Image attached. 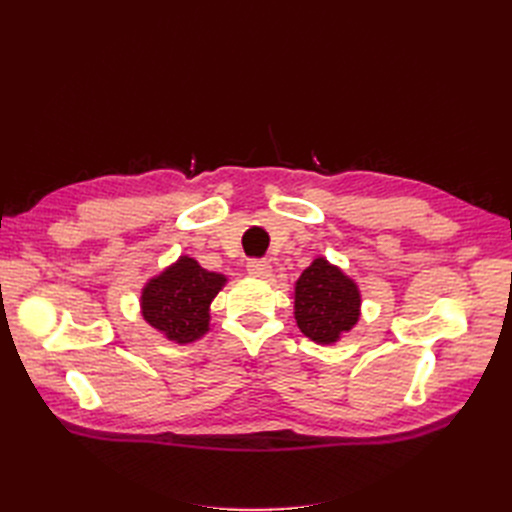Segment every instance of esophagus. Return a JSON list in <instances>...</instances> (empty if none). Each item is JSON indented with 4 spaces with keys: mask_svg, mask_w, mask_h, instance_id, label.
<instances>
[{
    "mask_svg": "<svg viewBox=\"0 0 512 512\" xmlns=\"http://www.w3.org/2000/svg\"><path fill=\"white\" fill-rule=\"evenodd\" d=\"M247 273L252 277H258V280H267L271 275V265L267 260H250L247 262Z\"/></svg>",
    "mask_w": 512,
    "mask_h": 512,
    "instance_id": "34e87169",
    "label": "esophagus"
}]
</instances>
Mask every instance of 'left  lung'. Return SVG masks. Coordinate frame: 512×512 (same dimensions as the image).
<instances>
[{
    "mask_svg": "<svg viewBox=\"0 0 512 512\" xmlns=\"http://www.w3.org/2000/svg\"><path fill=\"white\" fill-rule=\"evenodd\" d=\"M294 320L305 337L331 346L361 318V290L327 258H314L294 282Z\"/></svg>",
    "mask_w": 512,
    "mask_h": 512,
    "instance_id": "obj_1",
    "label": "left lung"
}]
</instances>
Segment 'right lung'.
<instances>
[{
  "label": "right lung",
  "instance_id": "right-lung-1",
  "mask_svg": "<svg viewBox=\"0 0 512 512\" xmlns=\"http://www.w3.org/2000/svg\"><path fill=\"white\" fill-rule=\"evenodd\" d=\"M228 277L207 271L190 256H179L141 292V314L153 329L175 344H192L209 331L211 301Z\"/></svg>",
  "mask_w": 512,
  "mask_h": 512
}]
</instances>
